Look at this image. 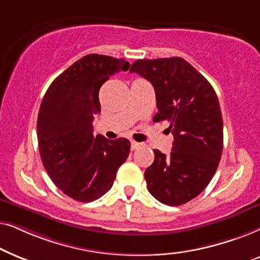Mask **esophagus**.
I'll list each match as a JSON object with an SVG mask.
<instances>
[{
    "instance_id": "esophagus-1",
    "label": "esophagus",
    "mask_w": 260,
    "mask_h": 260,
    "mask_svg": "<svg viewBox=\"0 0 260 260\" xmlns=\"http://www.w3.org/2000/svg\"><path fill=\"white\" fill-rule=\"evenodd\" d=\"M140 145L141 144L137 143V141H132V143H131V148H132V150H137L138 147H140Z\"/></svg>"
}]
</instances>
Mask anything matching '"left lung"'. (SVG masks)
<instances>
[{
	"instance_id": "8db88e82",
	"label": "left lung",
	"mask_w": 260,
	"mask_h": 260,
	"mask_svg": "<svg viewBox=\"0 0 260 260\" xmlns=\"http://www.w3.org/2000/svg\"><path fill=\"white\" fill-rule=\"evenodd\" d=\"M153 85L158 113L169 121L171 153L154 150L145 171L148 191L159 202L181 206L200 195L212 181L223 148L220 103L210 83L181 57L139 59L131 67Z\"/></svg>"
}]
</instances>
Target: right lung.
Listing matches in <instances>:
<instances>
[{"label": "right lung", "instance_id": "1", "mask_svg": "<svg viewBox=\"0 0 260 260\" xmlns=\"http://www.w3.org/2000/svg\"><path fill=\"white\" fill-rule=\"evenodd\" d=\"M128 69L124 59L86 54L51 83L41 102L37 123L41 161L52 182L79 202H91L110 190L129 154V140L106 139L92 129L101 112L100 88Z\"/></svg>", "mask_w": 260, "mask_h": 260}]
</instances>
